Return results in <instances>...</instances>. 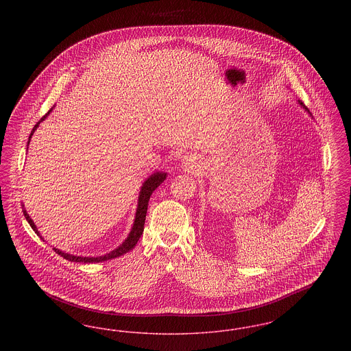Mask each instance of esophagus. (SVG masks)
Here are the masks:
<instances>
[{"mask_svg":"<svg viewBox=\"0 0 351 351\" xmlns=\"http://www.w3.org/2000/svg\"><path fill=\"white\" fill-rule=\"evenodd\" d=\"M183 162L185 166H191V167H193V163H192L193 160H192L191 158H186V156H185V159H184Z\"/></svg>","mask_w":351,"mask_h":351,"instance_id":"1","label":"esophagus"}]
</instances>
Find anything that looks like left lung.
Masks as SVG:
<instances>
[{
  "instance_id": "obj_1",
  "label": "left lung",
  "mask_w": 351,
  "mask_h": 351,
  "mask_svg": "<svg viewBox=\"0 0 351 351\" xmlns=\"http://www.w3.org/2000/svg\"><path fill=\"white\" fill-rule=\"evenodd\" d=\"M299 104H300L301 106H302L304 109H306V110H308V108L304 105V102H302V101L299 100ZM308 112H309V110H308Z\"/></svg>"
}]
</instances>
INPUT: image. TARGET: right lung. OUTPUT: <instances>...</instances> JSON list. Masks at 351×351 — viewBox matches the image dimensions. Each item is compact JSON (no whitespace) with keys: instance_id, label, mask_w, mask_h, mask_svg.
I'll use <instances>...</instances> for the list:
<instances>
[{"instance_id":"add662e5","label":"right lung","mask_w":351,"mask_h":351,"mask_svg":"<svg viewBox=\"0 0 351 351\" xmlns=\"http://www.w3.org/2000/svg\"><path fill=\"white\" fill-rule=\"evenodd\" d=\"M52 109H50L47 112L46 116L40 118L39 122H36V125L33 128V132L29 136V142H27V146L30 143V139L33 136L34 132L36 130V128L39 126V123L47 117L50 114V112ZM166 176L167 173L166 172H155L154 175H151L150 178L143 183L142 188H141V192H139V197H138V206H136V213H135V219H134L133 228H132V232L129 234V237L125 239V242H122V245H119L116 250L110 251L109 254H105V255H101V256H76V255H72V254H67V252H63V251L59 250V249H55L53 250L56 254H59L60 256H63L64 259H67L69 262H80V263H99V262H104V261H108V259H113V258H117L121 256L126 252H129L130 250H133L134 246L136 245L138 239L141 238V235L143 233V229H145V219H146V213H147V205H149V200H150V196L152 195V192L163 183L166 180ZM23 215L27 219V222L30 223V226L33 228L34 232L38 234L40 237V234L38 232L35 223L33 222V219L30 218V216L27 215L26 210H23Z\"/></svg>"}]
</instances>
